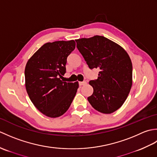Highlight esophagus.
<instances>
[{
	"label": "esophagus",
	"mask_w": 157,
	"mask_h": 157,
	"mask_svg": "<svg viewBox=\"0 0 157 157\" xmlns=\"http://www.w3.org/2000/svg\"><path fill=\"white\" fill-rule=\"evenodd\" d=\"M86 84V82L85 81H84V82H79V86H84V85H85Z\"/></svg>",
	"instance_id": "34e87169"
}]
</instances>
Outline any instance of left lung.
Instances as JSON below:
<instances>
[{
  "mask_svg": "<svg viewBox=\"0 0 157 157\" xmlns=\"http://www.w3.org/2000/svg\"><path fill=\"white\" fill-rule=\"evenodd\" d=\"M88 67L100 69L98 79L90 81L94 89L88 98L96 111L105 114L123 105L132 85V63L126 51L104 36L75 40Z\"/></svg>",
  "mask_w": 157,
  "mask_h": 157,
  "instance_id": "left-lung-1",
  "label": "left lung"
}]
</instances>
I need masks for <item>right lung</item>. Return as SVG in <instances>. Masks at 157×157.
<instances>
[{"label":"right lung","instance_id":"right-lung-1","mask_svg":"<svg viewBox=\"0 0 157 157\" xmlns=\"http://www.w3.org/2000/svg\"><path fill=\"white\" fill-rule=\"evenodd\" d=\"M75 48L74 40L46 43L26 64L28 94L36 109L49 117H58L67 111L79 87L78 82L61 79L66 73L67 56Z\"/></svg>","mask_w":157,"mask_h":157}]
</instances>
